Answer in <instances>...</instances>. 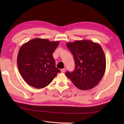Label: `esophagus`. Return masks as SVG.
Wrapping results in <instances>:
<instances>
[{
  "instance_id": "obj_1",
  "label": "esophagus",
  "mask_w": 124,
  "mask_h": 124,
  "mask_svg": "<svg viewBox=\"0 0 124 124\" xmlns=\"http://www.w3.org/2000/svg\"><path fill=\"white\" fill-rule=\"evenodd\" d=\"M66 70V68H64L63 69H62V70H61V72H62V73H64Z\"/></svg>"
}]
</instances>
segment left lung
Wrapping results in <instances>:
<instances>
[{"instance_id":"1","label":"left lung","mask_w":124,"mask_h":124,"mask_svg":"<svg viewBox=\"0 0 124 124\" xmlns=\"http://www.w3.org/2000/svg\"><path fill=\"white\" fill-rule=\"evenodd\" d=\"M66 46L72 52L75 62L74 70L72 72L67 71L66 77L80 90L95 87L106 70V60L102 47L87 40L67 43Z\"/></svg>"}]
</instances>
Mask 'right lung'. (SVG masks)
<instances>
[{
  "instance_id": "1",
  "label": "right lung",
  "mask_w": 124,
  "mask_h": 124,
  "mask_svg": "<svg viewBox=\"0 0 124 124\" xmlns=\"http://www.w3.org/2000/svg\"><path fill=\"white\" fill-rule=\"evenodd\" d=\"M58 44V41L36 38L21 47L17 66L23 79L28 85L37 89L45 87L61 72L55 66L52 56Z\"/></svg>"
}]
</instances>
